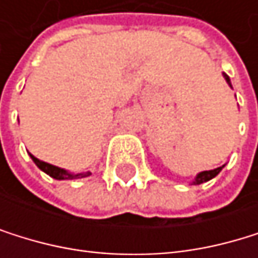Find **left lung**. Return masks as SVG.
I'll use <instances>...</instances> for the list:
<instances>
[{
	"label": "left lung",
	"instance_id": "1",
	"mask_svg": "<svg viewBox=\"0 0 258 258\" xmlns=\"http://www.w3.org/2000/svg\"><path fill=\"white\" fill-rule=\"evenodd\" d=\"M224 76V79H226V82H227V85H229L231 88H232V85H231V79L227 77L226 74H223ZM223 167L224 165H221V167H217V168H214V170H206V172H201V173H198L197 175V178L194 179V182L192 184H203V182H206V181H211L212 178H215L221 170H223Z\"/></svg>",
	"mask_w": 258,
	"mask_h": 258
}]
</instances>
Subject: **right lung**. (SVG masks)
Here are the masks:
<instances>
[{
  "mask_svg": "<svg viewBox=\"0 0 258 258\" xmlns=\"http://www.w3.org/2000/svg\"><path fill=\"white\" fill-rule=\"evenodd\" d=\"M32 161L37 164V167L40 168V170H43L44 173H47L51 178L54 179H77V178H86V176H90L91 173L90 172H85V173H69L68 170H64V168H60V167H55L52 164H47V162H43L40 161L38 158H35L34 155H31Z\"/></svg>",
  "mask_w": 258,
  "mask_h": 258,
  "instance_id": "right-lung-1",
  "label": "right lung"
}]
</instances>
